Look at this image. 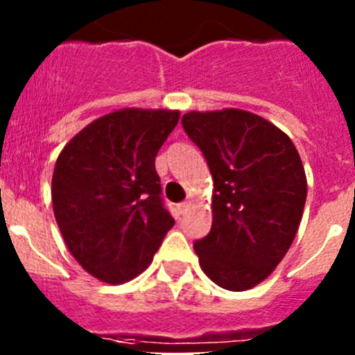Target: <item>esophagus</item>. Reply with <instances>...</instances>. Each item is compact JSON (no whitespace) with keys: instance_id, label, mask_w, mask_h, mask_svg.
Returning <instances> with one entry per match:
<instances>
[{"instance_id":"34e87169","label":"esophagus","mask_w":355,"mask_h":355,"mask_svg":"<svg viewBox=\"0 0 355 355\" xmlns=\"http://www.w3.org/2000/svg\"><path fill=\"white\" fill-rule=\"evenodd\" d=\"M175 209H178V213H180V215H183V213L188 209V202H181V205L175 206Z\"/></svg>"}]
</instances>
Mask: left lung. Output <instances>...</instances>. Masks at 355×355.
Returning <instances> with one entry per match:
<instances>
[{"label": "left lung", "instance_id": "8db88e82", "mask_svg": "<svg viewBox=\"0 0 355 355\" xmlns=\"http://www.w3.org/2000/svg\"><path fill=\"white\" fill-rule=\"evenodd\" d=\"M181 124L213 175L211 231L193 243L200 268L224 290H250L299 229L307 196L299 153L286 133L243 110L190 112Z\"/></svg>", "mask_w": 355, "mask_h": 355}]
</instances>
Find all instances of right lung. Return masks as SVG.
Masks as SVG:
<instances>
[{
  "label": "right lung",
  "mask_w": 355,
  "mask_h": 355,
  "mask_svg": "<svg viewBox=\"0 0 355 355\" xmlns=\"http://www.w3.org/2000/svg\"><path fill=\"white\" fill-rule=\"evenodd\" d=\"M178 121L174 110H119L90 122L56 159V224L74 259L99 281L137 277L174 225L155 159Z\"/></svg>",
  "instance_id": "add662e5"
}]
</instances>
